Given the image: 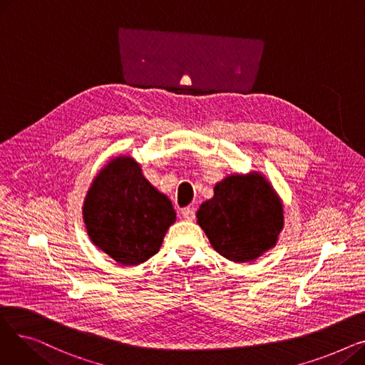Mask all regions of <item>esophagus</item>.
Segmentation results:
<instances>
[{
    "instance_id": "34e87169",
    "label": "esophagus",
    "mask_w": 365,
    "mask_h": 365,
    "mask_svg": "<svg viewBox=\"0 0 365 365\" xmlns=\"http://www.w3.org/2000/svg\"><path fill=\"white\" fill-rule=\"evenodd\" d=\"M182 217L185 220H194L195 219V210L192 207H186V208H182Z\"/></svg>"
}]
</instances>
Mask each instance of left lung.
Returning <instances> with one entry per match:
<instances>
[{"mask_svg":"<svg viewBox=\"0 0 365 365\" xmlns=\"http://www.w3.org/2000/svg\"><path fill=\"white\" fill-rule=\"evenodd\" d=\"M197 222L210 244L225 259L253 262L278 242L284 204L260 171L227 175L215 195L200 205Z\"/></svg>","mask_w":365,"mask_h":365,"instance_id":"8db88e82","label":"left lung"}]
</instances>
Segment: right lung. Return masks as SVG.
Wrapping results in <instances>:
<instances>
[{
    "instance_id": "right-lung-1",
    "label": "right lung",
    "mask_w": 365,
    "mask_h": 365,
    "mask_svg": "<svg viewBox=\"0 0 365 365\" xmlns=\"http://www.w3.org/2000/svg\"><path fill=\"white\" fill-rule=\"evenodd\" d=\"M90 241L124 266L157 255L176 212L130 155L113 157L98 173L83 204Z\"/></svg>"
}]
</instances>
